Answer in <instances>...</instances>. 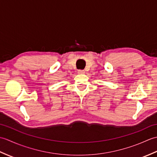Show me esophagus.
I'll list each match as a JSON object with an SVG mask.
<instances>
[{"label": "esophagus", "mask_w": 157, "mask_h": 157, "mask_svg": "<svg viewBox=\"0 0 157 157\" xmlns=\"http://www.w3.org/2000/svg\"><path fill=\"white\" fill-rule=\"evenodd\" d=\"M78 73H79V74H83V73H85V71L84 70H78Z\"/></svg>", "instance_id": "1"}]
</instances>
